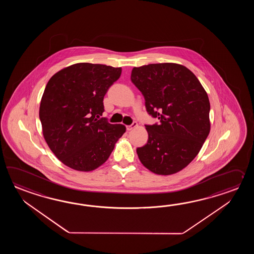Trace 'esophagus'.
Listing matches in <instances>:
<instances>
[{"label": "esophagus", "instance_id": "esophagus-1", "mask_svg": "<svg viewBox=\"0 0 254 254\" xmlns=\"http://www.w3.org/2000/svg\"><path fill=\"white\" fill-rule=\"evenodd\" d=\"M137 126H138V124L136 122H133L131 125L126 126V129H127V130H131V129L136 128Z\"/></svg>", "mask_w": 254, "mask_h": 254}]
</instances>
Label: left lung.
I'll use <instances>...</instances> for the list:
<instances>
[{"mask_svg": "<svg viewBox=\"0 0 254 254\" xmlns=\"http://www.w3.org/2000/svg\"><path fill=\"white\" fill-rule=\"evenodd\" d=\"M130 80L145 100L147 113L159 124L145 125L148 141L137 148L152 173L170 175L199 153L210 129V102L197 77L184 65L151 64L134 67Z\"/></svg>", "mask_w": 254, "mask_h": 254, "instance_id": "1", "label": "left lung"}]
</instances>
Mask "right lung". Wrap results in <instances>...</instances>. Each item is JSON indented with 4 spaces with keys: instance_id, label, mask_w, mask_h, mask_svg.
<instances>
[{
    "instance_id": "obj_1",
    "label": "right lung",
    "mask_w": 254,
    "mask_h": 254,
    "mask_svg": "<svg viewBox=\"0 0 254 254\" xmlns=\"http://www.w3.org/2000/svg\"><path fill=\"white\" fill-rule=\"evenodd\" d=\"M121 73L122 68L81 63L49 80L39 116L49 148L66 166L80 172L97 169L125 133V125L101 117L104 95Z\"/></svg>"
}]
</instances>
